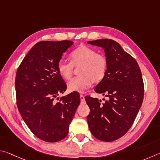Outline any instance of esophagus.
<instances>
[{"instance_id":"esophagus-1","label":"esophagus","mask_w":160,"mask_h":160,"mask_svg":"<svg viewBox=\"0 0 160 160\" xmlns=\"http://www.w3.org/2000/svg\"><path fill=\"white\" fill-rule=\"evenodd\" d=\"M80 100H81V102L82 103L85 102V98L83 96V95H81L80 96Z\"/></svg>"}]
</instances>
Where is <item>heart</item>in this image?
Here are the masks:
<instances>
[{
	"label": "heart",
	"instance_id": "obj_1",
	"mask_svg": "<svg viewBox=\"0 0 160 160\" xmlns=\"http://www.w3.org/2000/svg\"><path fill=\"white\" fill-rule=\"evenodd\" d=\"M71 62L60 60L58 63V71L63 78H72L74 68H78V77L74 78L67 84L70 91L83 93L90 87L92 83H99L107 73L108 61L102 53H98L93 48L80 46L70 54Z\"/></svg>",
	"mask_w": 160,
	"mask_h": 160
}]
</instances>
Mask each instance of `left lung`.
Instances as JSON below:
<instances>
[{
	"mask_svg": "<svg viewBox=\"0 0 160 160\" xmlns=\"http://www.w3.org/2000/svg\"><path fill=\"white\" fill-rule=\"evenodd\" d=\"M88 43L104 49L108 70L95 91L109 98L101 103L98 98L85 97L90 108L88 125L95 138L111 142L129 130L141 107L144 96L141 71L135 59L117 42L102 38Z\"/></svg>",
	"mask_w": 160,
	"mask_h": 160,
	"instance_id": "left-lung-1",
	"label": "left lung"
}]
</instances>
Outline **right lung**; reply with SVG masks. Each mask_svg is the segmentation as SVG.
Here are the masks:
<instances>
[{
	"instance_id": "obj_1",
	"label": "right lung",
	"mask_w": 160,
	"mask_h": 160,
	"mask_svg": "<svg viewBox=\"0 0 160 160\" xmlns=\"http://www.w3.org/2000/svg\"><path fill=\"white\" fill-rule=\"evenodd\" d=\"M73 43L67 40L38 42L31 48L17 71L18 110L31 131L42 141L54 142L65 138L80 104L78 92L54 102L55 98L67 89L58 71V63Z\"/></svg>"
}]
</instances>
